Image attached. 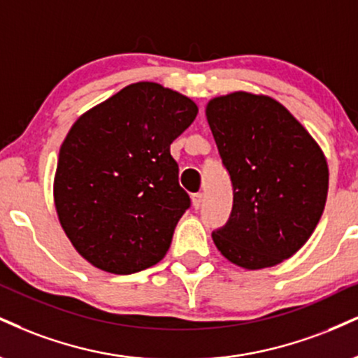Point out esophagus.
Masks as SVG:
<instances>
[{
	"mask_svg": "<svg viewBox=\"0 0 358 358\" xmlns=\"http://www.w3.org/2000/svg\"><path fill=\"white\" fill-rule=\"evenodd\" d=\"M201 201H203V195H201V193H193V195H192V205H193V208H195V210L200 208Z\"/></svg>",
	"mask_w": 358,
	"mask_h": 358,
	"instance_id": "34e87169",
	"label": "esophagus"
}]
</instances>
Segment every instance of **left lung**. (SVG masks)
I'll list each match as a JSON object with an SVG mask.
<instances>
[{
  "mask_svg": "<svg viewBox=\"0 0 358 358\" xmlns=\"http://www.w3.org/2000/svg\"><path fill=\"white\" fill-rule=\"evenodd\" d=\"M205 113L234 185L230 220L212 234L218 252L245 270L282 264L307 243L324 213V152L266 94H223L208 101Z\"/></svg>",
  "mask_w": 358,
  "mask_h": 358,
  "instance_id": "1",
  "label": "left lung"
}]
</instances>
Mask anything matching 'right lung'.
Instances as JSON below:
<instances>
[{
	"instance_id": "obj_1",
	"label": "right lung",
	"mask_w": 358,
	"mask_h": 358,
	"mask_svg": "<svg viewBox=\"0 0 358 358\" xmlns=\"http://www.w3.org/2000/svg\"><path fill=\"white\" fill-rule=\"evenodd\" d=\"M195 101L165 86H124L73 123L56 165L58 220L96 268L130 275L166 255L190 206L170 145L193 123Z\"/></svg>"
}]
</instances>
